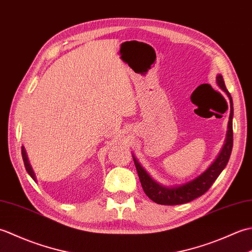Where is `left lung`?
<instances>
[{
    "label": "left lung",
    "mask_w": 252,
    "mask_h": 252,
    "mask_svg": "<svg viewBox=\"0 0 252 252\" xmlns=\"http://www.w3.org/2000/svg\"><path fill=\"white\" fill-rule=\"evenodd\" d=\"M217 84L220 87L222 91L226 93L227 97L229 98L231 114H229L225 143H224L221 152L218 155L215 161L209 165V168L206 171H203L200 175H198L194 180L186 182L184 184L164 186L155 181L152 176L147 173V171L142 167L141 163L137 161L134 155L132 154L133 161L135 163V168L144 191H145V194L148 196V198H151L153 201L159 203V205H182V203L189 202L196 199V198L200 197L210 189L211 185L215 183V181L218 179V176L221 174L224 168L226 167L233 148V99L231 94H229V92L226 90L225 83H224V80L221 74H218L217 76Z\"/></svg>",
    "instance_id": "obj_1"
}]
</instances>
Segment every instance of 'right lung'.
<instances>
[{"label":"right lung","instance_id":"1","mask_svg":"<svg viewBox=\"0 0 252 252\" xmlns=\"http://www.w3.org/2000/svg\"><path fill=\"white\" fill-rule=\"evenodd\" d=\"M21 155H23V159H24V163H25V167H26L27 172L29 173V175L31 176L32 179H33L34 181H36V179H35V174H34V171L32 170V167H31V164H30V162H29L28 156H27L26 149H25V147H24V146H21Z\"/></svg>","mask_w":252,"mask_h":252}]
</instances>
